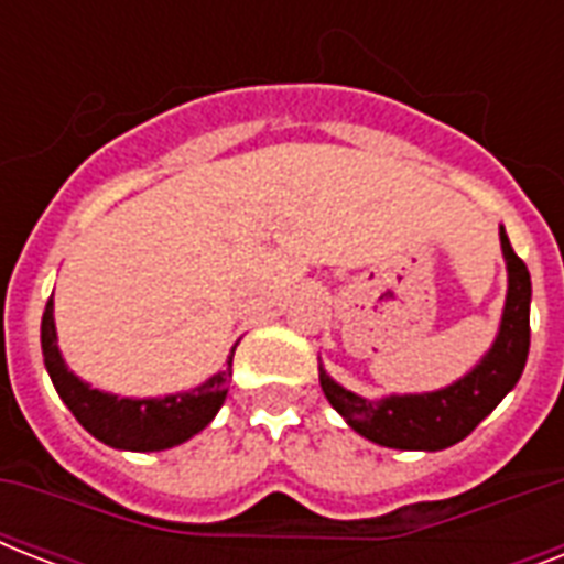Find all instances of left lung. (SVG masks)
Here are the masks:
<instances>
[{
    "label": "left lung",
    "instance_id": "1",
    "mask_svg": "<svg viewBox=\"0 0 564 564\" xmlns=\"http://www.w3.org/2000/svg\"><path fill=\"white\" fill-rule=\"evenodd\" d=\"M500 246L507 257L509 292L500 334L491 351L471 375L447 389L427 394H392L383 401H366L348 392L322 371V392L339 415L360 436L398 451H442L463 442L495 406H498L527 366L530 354V272L524 260L509 246L507 230L500 228Z\"/></svg>",
    "mask_w": 564,
    "mask_h": 564
}]
</instances>
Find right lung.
<instances>
[{
    "mask_svg": "<svg viewBox=\"0 0 564 564\" xmlns=\"http://www.w3.org/2000/svg\"><path fill=\"white\" fill-rule=\"evenodd\" d=\"M40 345H43L46 371L57 394H61V401L69 406V412L90 436L110 447H119V451H166V447L193 438L219 412L225 394H228L230 375H234V369H230L234 351H230L228 366L193 392L134 401V398H117V394L90 389L66 369L64 357L57 351L52 299L43 310Z\"/></svg>",
    "mask_w": 564,
    "mask_h": 564,
    "instance_id": "add662e5",
    "label": "right lung"
}]
</instances>
